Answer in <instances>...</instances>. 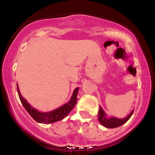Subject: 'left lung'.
Here are the masks:
<instances>
[{
    "mask_svg": "<svg viewBox=\"0 0 155 155\" xmlns=\"http://www.w3.org/2000/svg\"><path fill=\"white\" fill-rule=\"evenodd\" d=\"M133 111V110L130 113L127 115V117H125L124 118H117L115 117H108L107 114H106V112L104 111L101 106H100L98 111V120L100 122V123L102 124L103 126H104L105 127H107V128H115V127H120V126L122 125V124L127 122L131 116H132Z\"/></svg>",
    "mask_w": 155,
    "mask_h": 155,
    "instance_id": "1",
    "label": "left lung"
}]
</instances>
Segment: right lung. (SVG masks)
Segmentation results:
<instances>
[{
    "instance_id": "add662e5",
    "label": "right lung",
    "mask_w": 155,
    "mask_h": 155,
    "mask_svg": "<svg viewBox=\"0 0 155 155\" xmlns=\"http://www.w3.org/2000/svg\"><path fill=\"white\" fill-rule=\"evenodd\" d=\"M17 88L19 99H20L21 103L22 104L24 108L26 109V111L28 112V114L31 115L33 120L36 121L38 123L43 124L54 123V122L60 121L65 118L68 115V114L70 113L71 111L74 108V106H76V102H77L76 99H77L78 91L79 90V87H76L74 90L71 99L66 104H63V106H60V107L57 108L56 109L52 110V111L42 112L37 110L36 108H33L29 103H28L26 99H25L22 97L20 92H19L18 84H17Z\"/></svg>"
}]
</instances>
